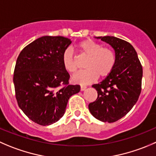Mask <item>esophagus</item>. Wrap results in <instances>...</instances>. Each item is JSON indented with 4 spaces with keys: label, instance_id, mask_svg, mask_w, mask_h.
<instances>
[{
    "label": "esophagus",
    "instance_id": "obj_1",
    "mask_svg": "<svg viewBox=\"0 0 156 156\" xmlns=\"http://www.w3.org/2000/svg\"><path fill=\"white\" fill-rule=\"evenodd\" d=\"M86 88H87V87H86L85 85H81V91H82V90H84Z\"/></svg>",
    "mask_w": 156,
    "mask_h": 156
}]
</instances>
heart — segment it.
Returning a JSON list of instances; mask_svg holds the SVG:
<instances>
[{
  "label": "heart",
  "instance_id": "1",
  "mask_svg": "<svg viewBox=\"0 0 156 156\" xmlns=\"http://www.w3.org/2000/svg\"><path fill=\"white\" fill-rule=\"evenodd\" d=\"M78 48L88 59L84 65L85 70L78 72L72 77L74 82L89 84L95 81L98 76L104 78L113 72L116 65V55L111 48L103 47L102 44L90 39L80 42ZM62 64L69 73H75L77 71L75 55L71 49H66L63 52Z\"/></svg>",
  "mask_w": 156,
  "mask_h": 156
}]
</instances>
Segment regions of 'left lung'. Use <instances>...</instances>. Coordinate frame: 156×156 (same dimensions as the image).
<instances>
[{"mask_svg": "<svg viewBox=\"0 0 156 156\" xmlns=\"http://www.w3.org/2000/svg\"><path fill=\"white\" fill-rule=\"evenodd\" d=\"M113 48L116 65L100 84H93L98 98L89 104L90 113L102 122L113 123L127 114L141 93L143 67L133 46L114 36H99Z\"/></svg>", "mask_w": 156, "mask_h": 156, "instance_id": "8db88e82", "label": "left lung"}]
</instances>
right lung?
<instances>
[{"label":"right lung","mask_w":156,"mask_h":156,"mask_svg":"<svg viewBox=\"0 0 156 156\" xmlns=\"http://www.w3.org/2000/svg\"><path fill=\"white\" fill-rule=\"evenodd\" d=\"M71 40L45 36L23 49L13 72L15 96L20 108L32 121L47 126L64 115L68 101L80 91L69 84L62 55Z\"/></svg>","instance_id":"right-lung-1"}]
</instances>
